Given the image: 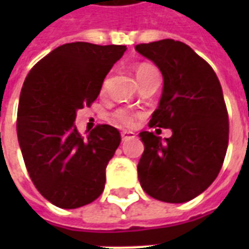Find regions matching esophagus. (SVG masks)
I'll use <instances>...</instances> for the list:
<instances>
[{
    "label": "esophagus",
    "mask_w": 249,
    "mask_h": 249,
    "mask_svg": "<svg viewBox=\"0 0 249 249\" xmlns=\"http://www.w3.org/2000/svg\"><path fill=\"white\" fill-rule=\"evenodd\" d=\"M132 137H135V133H133V132H126V130L121 132V139H123V141L128 140V139H132Z\"/></svg>",
    "instance_id": "esophagus-1"
}]
</instances>
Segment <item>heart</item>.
Instances as JSON below:
<instances>
[{"label":"heart","mask_w":249,"mask_h":249,"mask_svg":"<svg viewBox=\"0 0 249 249\" xmlns=\"http://www.w3.org/2000/svg\"><path fill=\"white\" fill-rule=\"evenodd\" d=\"M156 71V69L149 65L140 66V68L137 69V73H136V74H137V80L141 78V77H144L145 74H148V73H151V71ZM113 117L117 120L119 123H121V124L124 125H128V126L133 124V120H135V116L130 113V112H128V110H125V109H117L113 113Z\"/></svg>","instance_id":"b5f03b06"}]
</instances>
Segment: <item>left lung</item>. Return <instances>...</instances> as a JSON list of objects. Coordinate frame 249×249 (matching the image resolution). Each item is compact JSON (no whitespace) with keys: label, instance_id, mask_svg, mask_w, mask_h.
Wrapping results in <instances>:
<instances>
[{"label":"left lung","instance_id":"left-lung-1","mask_svg":"<svg viewBox=\"0 0 249 249\" xmlns=\"http://www.w3.org/2000/svg\"><path fill=\"white\" fill-rule=\"evenodd\" d=\"M160 69L161 98L149 126L169 128L164 139L141 132L144 153L137 173L142 189L165 203L192 200L217 178L228 148V113L223 89L208 62L180 41L136 45Z\"/></svg>","mask_w":249,"mask_h":249}]
</instances>
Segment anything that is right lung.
Here are the masks:
<instances>
[{
	"instance_id": "obj_1",
	"label": "right lung",
	"mask_w": 249,
	"mask_h": 249,
	"mask_svg": "<svg viewBox=\"0 0 249 249\" xmlns=\"http://www.w3.org/2000/svg\"><path fill=\"white\" fill-rule=\"evenodd\" d=\"M125 51V45L64 44L25 78L17 113L19 148L36 188L58 208H78L103 193L120 132L97 125L82 137L74 120L78 109L98 97L104 78Z\"/></svg>"
}]
</instances>
